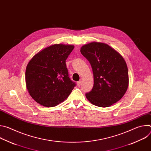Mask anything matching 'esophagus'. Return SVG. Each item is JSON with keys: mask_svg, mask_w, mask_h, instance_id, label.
Returning <instances> with one entry per match:
<instances>
[{"mask_svg": "<svg viewBox=\"0 0 151 151\" xmlns=\"http://www.w3.org/2000/svg\"><path fill=\"white\" fill-rule=\"evenodd\" d=\"M81 85H82V81H79L78 82H77V85L78 87H80Z\"/></svg>", "mask_w": 151, "mask_h": 151, "instance_id": "esophagus-1", "label": "esophagus"}]
</instances>
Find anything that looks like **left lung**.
I'll use <instances>...</instances> for the list:
<instances>
[{
	"mask_svg": "<svg viewBox=\"0 0 151 151\" xmlns=\"http://www.w3.org/2000/svg\"><path fill=\"white\" fill-rule=\"evenodd\" d=\"M81 52L91 64L94 76L93 88L85 94L88 100L101 107L119 101L129 83L128 68L122 56L109 45L97 42L83 45Z\"/></svg>",
	"mask_w": 151,
	"mask_h": 151,
	"instance_id": "obj_1",
	"label": "left lung"
}]
</instances>
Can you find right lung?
<instances>
[{"label": "right lung", "instance_id": "right-lung-1", "mask_svg": "<svg viewBox=\"0 0 151 151\" xmlns=\"http://www.w3.org/2000/svg\"><path fill=\"white\" fill-rule=\"evenodd\" d=\"M73 45H50L35 54L26 70V83L30 96L45 107L65 100L76 85L69 77L66 60Z\"/></svg>", "mask_w": 151, "mask_h": 151}]
</instances>
